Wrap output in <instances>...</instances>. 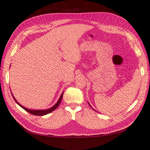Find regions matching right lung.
I'll use <instances>...</instances> for the list:
<instances>
[{"mask_svg": "<svg viewBox=\"0 0 150 150\" xmlns=\"http://www.w3.org/2000/svg\"><path fill=\"white\" fill-rule=\"evenodd\" d=\"M63 93L62 94V95H61L59 100L57 101V102L52 107V108H51L50 109H47V110H30V109H28L25 108H24V107L22 106L21 105H20L19 103H18L16 100H15V98H14L13 96V98H14L15 102H16V103H18V105H19L21 107V108H22L23 109H24L25 110V111H26L27 112H28L29 113L32 114V115H36V116H43V115H47V114L50 113V112H51L52 111H53L54 110L56 109L57 108V107L59 105L61 102H62V97H63Z\"/></svg>", "mask_w": 150, "mask_h": 150, "instance_id": "add662e5", "label": "right lung"}]
</instances>
